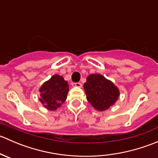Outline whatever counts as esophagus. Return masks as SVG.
<instances>
[{
  "instance_id": "1",
  "label": "esophagus",
  "mask_w": 158,
  "mask_h": 158,
  "mask_svg": "<svg viewBox=\"0 0 158 158\" xmlns=\"http://www.w3.org/2000/svg\"><path fill=\"white\" fill-rule=\"evenodd\" d=\"M72 85H73V87H77V88H81L82 86L80 82H74V83L72 84Z\"/></svg>"
}]
</instances>
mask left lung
Wrapping results in <instances>:
<instances>
[{"label": "left lung", "instance_id": "8db88e82", "mask_svg": "<svg viewBox=\"0 0 158 158\" xmlns=\"http://www.w3.org/2000/svg\"><path fill=\"white\" fill-rule=\"evenodd\" d=\"M86 98L97 111L109 109L118 99L119 89L111 81L100 74H91L84 83Z\"/></svg>", "mask_w": 158, "mask_h": 158}]
</instances>
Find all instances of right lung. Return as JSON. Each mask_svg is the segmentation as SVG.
Wrapping results in <instances>:
<instances>
[{
	"mask_svg": "<svg viewBox=\"0 0 158 158\" xmlns=\"http://www.w3.org/2000/svg\"><path fill=\"white\" fill-rule=\"evenodd\" d=\"M39 92L40 93V102L44 107L50 111H55L66 101L69 85L63 76L56 74L41 85Z\"/></svg>",
	"mask_w": 158,
	"mask_h": 158,
	"instance_id": "right-lung-1",
	"label": "right lung"
}]
</instances>
